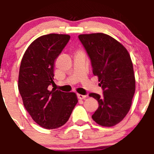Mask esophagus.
<instances>
[{
  "label": "esophagus",
  "instance_id": "1",
  "mask_svg": "<svg viewBox=\"0 0 154 154\" xmlns=\"http://www.w3.org/2000/svg\"><path fill=\"white\" fill-rule=\"evenodd\" d=\"M86 97H87L86 95H83V94H77V97H78L79 99H80V100H83V99H85Z\"/></svg>",
  "mask_w": 154,
  "mask_h": 154
}]
</instances>
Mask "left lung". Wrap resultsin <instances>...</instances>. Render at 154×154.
Masks as SVG:
<instances>
[{"label":"left lung","mask_w":154,"mask_h":154,"mask_svg":"<svg viewBox=\"0 0 154 154\" xmlns=\"http://www.w3.org/2000/svg\"><path fill=\"white\" fill-rule=\"evenodd\" d=\"M78 38L103 89V96L96 93L88 94L99 104L91 118L103 127L117 125L128 113L136 89L130 54L120 42L106 34H82Z\"/></svg>","instance_id":"8db88e82"}]
</instances>
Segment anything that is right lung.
<instances>
[{
	"instance_id": "add662e5",
	"label": "right lung",
	"mask_w": 154,
	"mask_h": 154,
	"mask_svg": "<svg viewBox=\"0 0 154 154\" xmlns=\"http://www.w3.org/2000/svg\"><path fill=\"white\" fill-rule=\"evenodd\" d=\"M70 35L51 33L32 42L21 60L18 90L26 110L35 123L45 129L64 125L77 103L75 93L49 89L54 86L55 61Z\"/></svg>"
}]
</instances>
